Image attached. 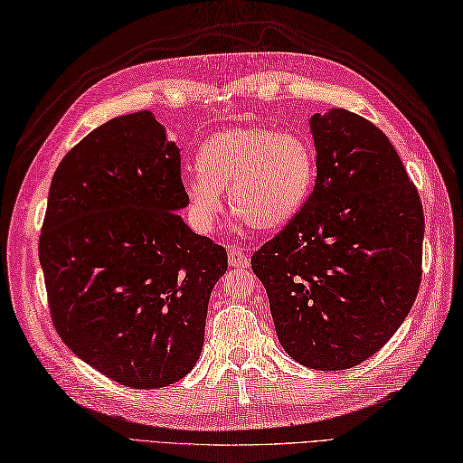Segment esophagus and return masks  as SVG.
Listing matches in <instances>:
<instances>
[{
  "instance_id": "obj_1",
  "label": "esophagus",
  "mask_w": 463,
  "mask_h": 463,
  "mask_svg": "<svg viewBox=\"0 0 463 463\" xmlns=\"http://www.w3.org/2000/svg\"><path fill=\"white\" fill-rule=\"evenodd\" d=\"M228 259H230V265L238 269H250V263H251L250 253H247L240 245H230Z\"/></svg>"
}]
</instances>
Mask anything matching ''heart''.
Here are the masks:
<instances>
[{"label":"heart","mask_w":463,"mask_h":463,"mask_svg":"<svg viewBox=\"0 0 463 463\" xmlns=\"http://www.w3.org/2000/svg\"><path fill=\"white\" fill-rule=\"evenodd\" d=\"M198 171L186 180L196 222L210 228L230 190L235 216L250 228H283L307 202L317 173L312 146L300 135L261 126L223 129L202 145Z\"/></svg>","instance_id":"b5f03b06"}]
</instances>
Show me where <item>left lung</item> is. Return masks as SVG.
Wrapping results in <instances>:
<instances>
[{"label":"left lung","instance_id":"left-lung-1","mask_svg":"<svg viewBox=\"0 0 463 463\" xmlns=\"http://www.w3.org/2000/svg\"><path fill=\"white\" fill-rule=\"evenodd\" d=\"M317 183L251 257L280 345L310 369L375 355L419 295L424 212L389 137L347 109L312 116Z\"/></svg>","mask_w":463,"mask_h":463}]
</instances>
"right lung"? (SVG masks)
Here are the masks:
<instances>
[{"mask_svg":"<svg viewBox=\"0 0 463 463\" xmlns=\"http://www.w3.org/2000/svg\"><path fill=\"white\" fill-rule=\"evenodd\" d=\"M180 151L151 111L109 119L52 176L39 259L56 332L119 385L161 389L198 362L222 245L178 216Z\"/></svg>","mask_w":463,"mask_h":463,"instance_id":"1","label":"right lung"}]
</instances>
